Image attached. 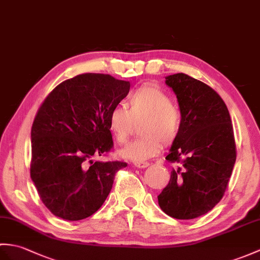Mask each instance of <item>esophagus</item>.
<instances>
[{"instance_id":"34e87169","label":"esophagus","mask_w":260,"mask_h":260,"mask_svg":"<svg viewBox=\"0 0 260 260\" xmlns=\"http://www.w3.org/2000/svg\"><path fill=\"white\" fill-rule=\"evenodd\" d=\"M134 166L137 168H146L147 166H149V164L147 161H140V162H135Z\"/></svg>"}]
</instances>
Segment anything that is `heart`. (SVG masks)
I'll list each match as a JSON object with an SVG mask.
<instances>
[{"mask_svg": "<svg viewBox=\"0 0 260 260\" xmlns=\"http://www.w3.org/2000/svg\"><path fill=\"white\" fill-rule=\"evenodd\" d=\"M140 120L138 133L142 137L119 149L120 157L137 162L149 159L160 152L161 143L168 146L180 135V113L158 87L143 86L134 90L125 107L116 106L110 112L107 123L114 140L123 144L131 134L133 122Z\"/></svg>", "mask_w": 260, "mask_h": 260, "instance_id": "1", "label": "heart"}]
</instances>
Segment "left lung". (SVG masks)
Wrapping results in <instances>:
<instances>
[{"label":"left lung","mask_w":260,"mask_h":260,"mask_svg":"<svg viewBox=\"0 0 260 260\" xmlns=\"http://www.w3.org/2000/svg\"><path fill=\"white\" fill-rule=\"evenodd\" d=\"M177 98L182 127L166 159L178 162L157 196L160 209L176 219H192L212 210L227 188L236 161L228 108L206 84L188 75L166 76Z\"/></svg>","instance_id":"8db88e82"}]
</instances>
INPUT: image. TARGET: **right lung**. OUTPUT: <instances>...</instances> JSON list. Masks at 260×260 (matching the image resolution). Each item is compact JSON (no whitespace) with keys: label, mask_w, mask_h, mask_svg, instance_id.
<instances>
[{"label":"right lung","mask_w":260,"mask_h":260,"mask_svg":"<svg viewBox=\"0 0 260 260\" xmlns=\"http://www.w3.org/2000/svg\"><path fill=\"white\" fill-rule=\"evenodd\" d=\"M129 82L86 73L59 84L40 107L31 131V178L50 212L66 220L93 215L124 161H93L113 147L108 115Z\"/></svg>","instance_id":"obj_1"}]
</instances>
